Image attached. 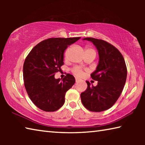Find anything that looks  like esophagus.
Here are the masks:
<instances>
[{"mask_svg":"<svg viewBox=\"0 0 145 145\" xmlns=\"http://www.w3.org/2000/svg\"><path fill=\"white\" fill-rule=\"evenodd\" d=\"M78 80H79V78H75V81H76V82H78Z\"/></svg>","mask_w":145,"mask_h":145,"instance_id":"34e87169","label":"esophagus"}]
</instances>
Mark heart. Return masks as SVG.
Segmentation results:
<instances>
[{
    "mask_svg": "<svg viewBox=\"0 0 145 145\" xmlns=\"http://www.w3.org/2000/svg\"><path fill=\"white\" fill-rule=\"evenodd\" d=\"M89 50H93V49L86 48V51ZM72 72L77 76H81L82 74V70L81 68H79V67H74L73 68Z\"/></svg>",
    "mask_w": 145,
    "mask_h": 145,
    "instance_id": "b5f03b06",
    "label": "heart"
}]
</instances>
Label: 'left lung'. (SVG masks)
<instances>
[{
  "mask_svg": "<svg viewBox=\"0 0 145 145\" xmlns=\"http://www.w3.org/2000/svg\"><path fill=\"white\" fill-rule=\"evenodd\" d=\"M83 40L91 41L99 55L97 69L91 74L98 81L96 86L86 81L88 88L80 94L82 104L90 111L101 112L109 109L118 99L127 79V70L123 57L111 43L93 38Z\"/></svg>",
  "mask_w": 145,
  "mask_h": 145,
  "instance_id": "1",
  "label": "left lung"
}]
</instances>
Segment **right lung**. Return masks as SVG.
Segmentation results:
<instances>
[{
    "instance_id": "add662e5",
    "label": "right lung",
    "mask_w": 145,
    "mask_h": 145,
    "mask_svg": "<svg viewBox=\"0 0 145 145\" xmlns=\"http://www.w3.org/2000/svg\"><path fill=\"white\" fill-rule=\"evenodd\" d=\"M80 38H54L43 40L32 49L24 61V81L33 104L46 112L58 110L75 79L68 73L62 80L54 75L64 65V52Z\"/></svg>"
}]
</instances>
